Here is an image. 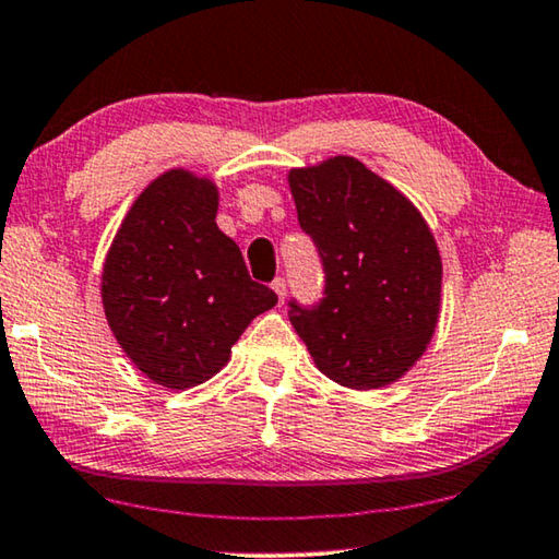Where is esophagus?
<instances>
[{
  "label": "esophagus",
  "instance_id": "esophagus-1",
  "mask_svg": "<svg viewBox=\"0 0 559 559\" xmlns=\"http://www.w3.org/2000/svg\"><path fill=\"white\" fill-rule=\"evenodd\" d=\"M272 289L277 292V299L280 302H285V295H287V280L285 277H277L272 282Z\"/></svg>",
  "mask_w": 559,
  "mask_h": 559
}]
</instances>
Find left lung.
Wrapping results in <instances>:
<instances>
[{"label":"left lung","mask_w":559,"mask_h":559,"mask_svg":"<svg viewBox=\"0 0 559 559\" xmlns=\"http://www.w3.org/2000/svg\"><path fill=\"white\" fill-rule=\"evenodd\" d=\"M289 187L324 274L320 302L289 299V322L334 382H394L423 355L440 314L432 231L405 194L355 157L292 169Z\"/></svg>","instance_id":"8db88e82"}]
</instances>
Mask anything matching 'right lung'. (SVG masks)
Listing matches in <instances>:
<instances>
[{
  "label": "right lung",
  "mask_w": 559,
  "mask_h": 559,
  "mask_svg": "<svg viewBox=\"0 0 559 559\" xmlns=\"http://www.w3.org/2000/svg\"><path fill=\"white\" fill-rule=\"evenodd\" d=\"M214 217L217 187L169 169L136 197L102 272L117 342L150 380L171 390L217 374L247 324L277 305Z\"/></svg>",
  "instance_id": "add662e5"
}]
</instances>
